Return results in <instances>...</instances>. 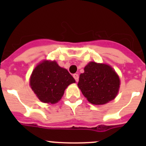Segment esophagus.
<instances>
[{"label": "esophagus", "mask_w": 146, "mask_h": 146, "mask_svg": "<svg viewBox=\"0 0 146 146\" xmlns=\"http://www.w3.org/2000/svg\"><path fill=\"white\" fill-rule=\"evenodd\" d=\"M73 77H74L76 82H78V80H79V75H78V74H73Z\"/></svg>", "instance_id": "obj_1"}]
</instances>
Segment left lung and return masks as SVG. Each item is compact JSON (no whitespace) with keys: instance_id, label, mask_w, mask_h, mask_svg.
Wrapping results in <instances>:
<instances>
[{"instance_id":"1","label":"left lung","mask_w":146,"mask_h":146,"mask_svg":"<svg viewBox=\"0 0 146 146\" xmlns=\"http://www.w3.org/2000/svg\"><path fill=\"white\" fill-rule=\"evenodd\" d=\"M80 74L78 87L88 101L94 104H104L116 96L120 80L111 66L90 62Z\"/></svg>"}]
</instances>
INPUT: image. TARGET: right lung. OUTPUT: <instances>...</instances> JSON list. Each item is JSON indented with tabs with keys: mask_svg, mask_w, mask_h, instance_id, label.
Returning a JSON list of instances; mask_svg holds the SVG:
<instances>
[{
	"mask_svg": "<svg viewBox=\"0 0 146 146\" xmlns=\"http://www.w3.org/2000/svg\"><path fill=\"white\" fill-rule=\"evenodd\" d=\"M75 80L66 69L55 61L44 60L33 71L30 80L32 90L40 101L55 104L61 99L64 91Z\"/></svg>",
	"mask_w": 146,
	"mask_h": 146,
	"instance_id": "1",
	"label": "right lung"
}]
</instances>
